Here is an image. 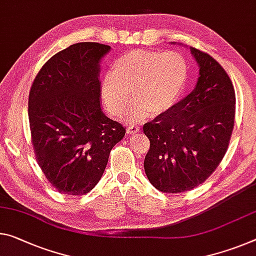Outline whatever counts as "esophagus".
<instances>
[{"label":"esophagus","mask_w":256,"mask_h":256,"mask_svg":"<svg viewBox=\"0 0 256 256\" xmlns=\"http://www.w3.org/2000/svg\"><path fill=\"white\" fill-rule=\"evenodd\" d=\"M126 131L128 134H136V133L139 132V126L138 125H128Z\"/></svg>","instance_id":"esophagus-1"}]
</instances>
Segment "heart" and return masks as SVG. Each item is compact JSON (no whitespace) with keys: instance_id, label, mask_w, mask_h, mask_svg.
I'll use <instances>...</instances> for the list:
<instances>
[{"instance_id":"heart-1","label":"heart","mask_w":256,"mask_h":256,"mask_svg":"<svg viewBox=\"0 0 256 256\" xmlns=\"http://www.w3.org/2000/svg\"><path fill=\"white\" fill-rule=\"evenodd\" d=\"M188 80V64L179 52L136 48L115 60L101 83V96L108 112L120 117L132 98L133 120L160 115L180 98Z\"/></svg>"}]
</instances>
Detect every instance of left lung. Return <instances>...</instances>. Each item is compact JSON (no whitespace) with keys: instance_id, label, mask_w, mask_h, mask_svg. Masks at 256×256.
I'll return each mask as SVG.
<instances>
[{"instance_id":"1","label":"left lung","mask_w":256,"mask_h":256,"mask_svg":"<svg viewBox=\"0 0 256 256\" xmlns=\"http://www.w3.org/2000/svg\"><path fill=\"white\" fill-rule=\"evenodd\" d=\"M192 52L200 64L196 88L172 108L144 125L150 141L144 172L156 189L184 192L216 171L230 142L236 96L229 75L213 56Z\"/></svg>"}]
</instances>
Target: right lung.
Here are the masks:
<instances>
[{"label": "right lung", "instance_id": "1", "mask_svg": "<svg viewBox=\"0 0 256 256\" xmlns=\"http://www.w3.org/2000/svg\"><path fill=\"white\" fill-rule=\"evenodd\" d=\"M110 46L76 43L51 56L34 78L28 118L36 160L51 186L82 196L102 176L125 128L100 106L99 62Z\"/></svg>", "mask_w": 256, "mask_h": 256}]
</instances>
